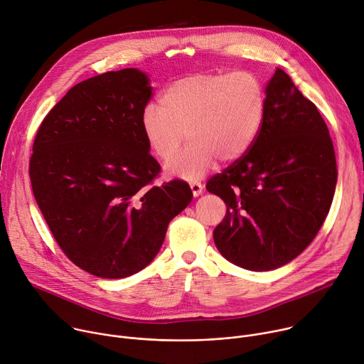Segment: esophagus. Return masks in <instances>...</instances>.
<instances>
[{
    "label": "esophagus",
    "mask_w": 364,
    "mask_h": 364,
    "mask_svg": "<svg viewBox=\"0 0 364 364\" xmlns=\"http://www.w3.org/2000/svg\"><path fill=\"white\" fill-rule=\"evenodd\" d=\"M190 188H191L194 197H197V196H200L203 193V184L200 181H191L190 183Z\"/></svg>",
    "instance_id": "34e87169"
}]
</instances>
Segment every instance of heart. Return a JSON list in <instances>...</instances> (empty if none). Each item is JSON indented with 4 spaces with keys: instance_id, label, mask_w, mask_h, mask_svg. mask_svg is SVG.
<instances>
[{
    "instance_id": "1",
    "label": "heart",
    "mask_w": 364,
    "mask_h": 364,
    "mask_svg": "<svg viewBox=\"0 0 364 364\" xmlns=\"http://www.w3.org/2000/svg\"><path fill=\"white\" fill-rule=\"evenodd\" d=\"M264 112V87L253 75L198 72L171 82L159 108L144 109L141 127L149 149L163 161L172 159L187 133L192 141L166 171L196 180L218 159L235 161L246 154L261 129Z\"/></svg>"
}]
</instances>
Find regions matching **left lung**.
Here are the masks:
<instances>
[{"label": "left lung", "instance_id": "1", "mask_svg": "<svg viewBox=\"0 0 364 364\" xmlns=\"http://www.w3.org/2000/svg\"><path fill=\"white\" fill-rule=\"evenodd\" d=\"M252 146L205 184L228 205L219 252L249 271L277 269L318 233L337 184L336 154L317 107L277 69Z\"/></svg>", "mask_w": 364, "mask_h": 364}]
</instances>
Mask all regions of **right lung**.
<instances>
[{
    "instance_id": "obj_1",
    "label": "right lung",
    "mask_w": 364,
    "mask_h": 364,
    "mask_svg": "<svg viewBox=\"0 0 364 364\" xmlns=\"http://www.w3.org/2000/svg\"><path fill=\"white\" fill-rule=\"evenodd\" d=\"M151 96L138 69L102 73L75 85L34 138L28 173L40 212L70 261L99 278L144 269L193 198L183 180L154 184L161 167L141 127Z\"/></svg>"
}]
</instances>
